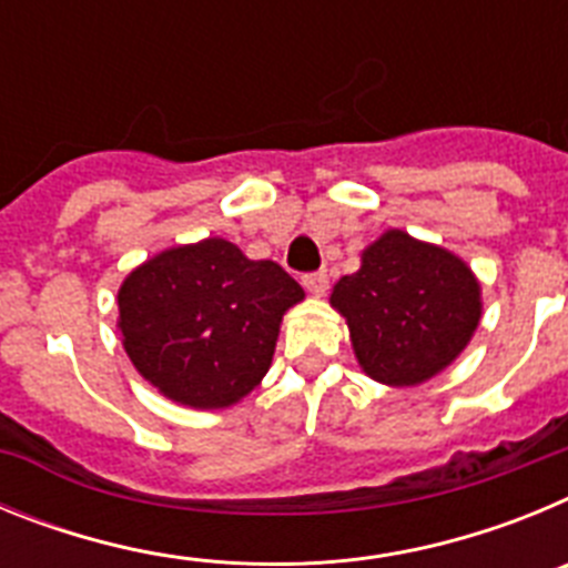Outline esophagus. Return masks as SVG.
<instances>
[{
	"instance_id": "1",
	"label": "esophagus",
	"mask_w": 568,
	"mask_h": 568,
	"mask_svg": "<svg viewBox=\"0 0 568 568\" xmlns=\"http://www.w3.org/2000/svg\"><path fill=\"white\" fill-rule=\"evenodd\" d=\"M301 284H304V287H307L313 295H324L329 290L327 270H315V273L301 275Z\"/></svg>"
}]
</instances>
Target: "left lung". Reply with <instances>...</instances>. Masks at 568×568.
<instances>
[{
  "label": "left lung",
  "mask_w": 568,
  "mask_h": 568,
  "mask_svg": "<svg viewBox=\"0 0 568 568\" xmlns=\"http://www.w3.org/2000/svg\"><path fill=\"white\" fill-rule=\"evenodd\" d=\"M369 378L413 386L466 346L480 321V287L464 261L400 230L364 250L361 270L333 287Z\"/></svg>",
  "instance_id": "left-lung-1"
}]
</instances>
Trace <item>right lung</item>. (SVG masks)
Segmentation results:
<instances>
[{
  "label": "right lung",
  "instance_id": "add662e5",
  "mask_svg": "<svg viewBox=\"0 0 568 568\" xmlns=\"http://www.w3.org/2000/svg\"><path fill=\"white\" fill-rule=\"evenodd\" d=\"M301 298L275 261L207 239L133 270L119 290V327L135 369L168 398L222 409L267 375L281 315Z\"/></svg>",
  "mask_w": 568,
  "mask_h": 568
}]
</instances>
